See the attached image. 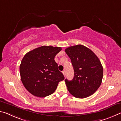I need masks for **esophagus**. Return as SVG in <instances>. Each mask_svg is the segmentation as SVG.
I'll return each mask as SVG.
<instances>
[{"label":"esophagus","mask_w":121,"mask_h":121,"mask_svg":"<svg viewBox=\"0 0 121 121\" xmlns=\"http://www.w3.org/2000/svg\"><path fill=\"white\" fill-rule=\"evenodd\" d=\"M62 73H63V74H64V76L65 77V76H66V72H65V71L64 70V71H63L62 72Z\"/></svg>","instance_id":"obj_1"}]
</instances>
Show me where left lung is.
<instances>
[{"mask_svg":"<svg viewBox=\"0 0 121 121\" xmlns=\"http://www.w3.org/2000/svg\"><path fill=\"white\" fill-rule=\"evenodd\" d=\"M65 52L73 67L72 80H65L69 93L76 98L93 95L102 82L103 67L95 54L88 48L78 45L67 48Z\"/></svg>","mask_w":121,"mask_h":121,"instance_id":"obj_1","label":"left lung"}]
</instances>
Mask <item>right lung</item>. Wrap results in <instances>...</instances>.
I'll use <instances>...</instances> for the list:
<instances>
[{
    "mask_svg": "<svg viewBox=\"0 0 121 121\" xmlns=\"http://www.w3.org/2000/svg\"><path fill=\"white\" fill-rule=\"evenodd\" d=\"M61 48L43 46L27 53L20 65L21 80L26 89L39 97L50 95L65 79L54 57Z\"/></svg>",
    "mask_w": 121,
    "mask_h": 121,
    "instance_id": "1",
    "label": "right lung"
}]
</instances>
